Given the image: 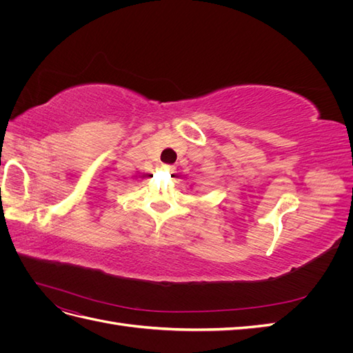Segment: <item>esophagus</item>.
<instances>
[{
  "label": "esophagus",
  "mask_w": 353,
  "mask_h": 353,
  "mask_svg": "<svg viewBox=\"0 0 353 353\" xmlns=\"http://www.w3.org/2000/svg\"><path fill=\"white\" fill-rule=\"evenodd\" d=\"M162 169H165V170H168V172H172V170L175 169L172 165H163L162 166Z\"/></svg>",
  "instance_id": "esophagus-1"
}]
</instances>
